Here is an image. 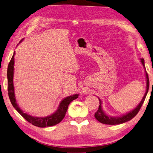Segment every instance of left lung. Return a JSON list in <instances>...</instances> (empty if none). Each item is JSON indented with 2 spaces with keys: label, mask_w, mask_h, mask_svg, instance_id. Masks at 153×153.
Masks as SVG:
<instances>
[{
  "label": "left lung",
  "mask_w": 153,
  "mask_h": 153,
  "mask_svg": "<svg viewBox=\"0 0 153 153\" xmlns=\"http://www.w3.org/2000/svg\"><path fill=\"white\" fill-rule=\"evenodd\" d=\"M140 61H141V62H142L144 68H145V60H144L143 59H141ZM146 93H145V95H144L142 100H141V102L139 103V105L134 109V110H132V111L128 112V113H127V114H124L122 117H110V116H108V115H106L105 112H104V111L102 109L101 100L99 99V101H100V105L99 106V109H98V111L94 113V117H95V118H96V119L98 120V121H99L100 123H101L102 124H105V125H119V124H122V123L128 121V120H131L132 118H134L135 116H136L140 109L141 106H142L144 101H145L146 96V94H147V93L149 91V75H148L147 73H146Z\"/></svg>",
  "instance_id": "1"
}]
</instances>
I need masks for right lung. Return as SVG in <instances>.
<instances>
[{
  "label": "right lung",
  "instance_id": "add662e5",
  "mask_svg": "<svg viewBox=\"0 0 153 153\" xmlns=\"http://www.w3.org/2000/svg\"><path fill=\"white\" fill-rule=\"evenodd\" d=\"M14 55H15V52H14L12 56L9 64L8 66L7 69V79H8V97L13 106L16 110L19 112V113L21 114L22 117L27 120L28 123H31L36 126L39 127H47V126H51L59 124L64 119L66 112L67 111L68 106L69 104L73 101V100L76 99L79 97V94H73L72 96H69L65 99H63L60 102L59 106L57 111L50 116L46 117H35L30 116L27 113L23 112L22 110L19 108L18 105L16 104L15 96H14V85H13V74H14Z\"/></svg>",
  "mask_w": 153,
  "mask_h": 153
}]
</instances>
